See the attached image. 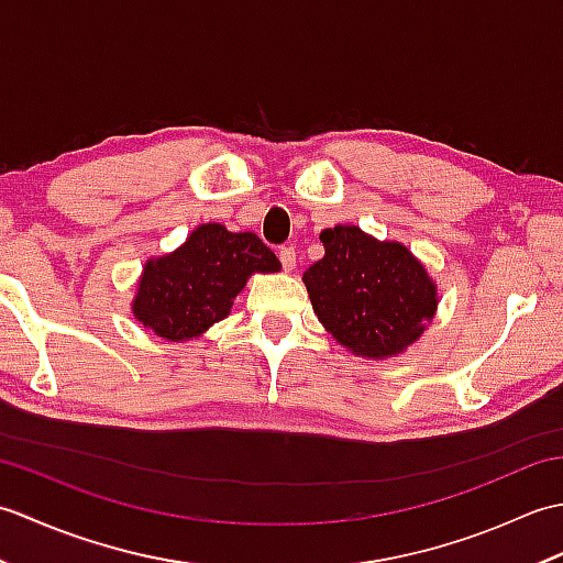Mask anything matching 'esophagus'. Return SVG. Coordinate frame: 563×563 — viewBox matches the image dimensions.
I'll use <instances>...</instances> for the list:
<instances>
[{
    "instance_id": "obj_1",
    "label": "esophagus",
    "mask_w": 563,
    "mask_h": 563,
    "mask_svg": "<svg viewBox=\"0 0 563 563\" xmlns=\"http://www.w3.org/2000/svg\"><path fill=\"white\" fill-rule=\"evenodd\" d=\"M278 256H280L283 268L290 273V271L295 268V263H297V254H295V249H292V246H283V249L278 251Z\"/></svg>"
}]
</instances>
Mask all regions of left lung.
I'll use <instances>...</instances> for the list:
<instances>
[{
  "mask_svg": "<svg viewBox=\"0 0 563 563\" xmlns=\"http://www.w3.org/2000/svg\"><path fill=\"white\" fill-rule=\"evenodd\" d=\"M324 258L302 275L321 324L343 349L367 361L401 355L438 312V285L409 246L355 224L319 234Z\"/></svg>",
  "mask_w": 563,
  "mask_h": 563,
  "instance_id": "8db88e82",
  "label": "left lung"
}]
</instances>
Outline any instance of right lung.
<instances>
[{
    "mask_svg": "<svg viewBox=\"0 0 563 563\" xmlns=\"http://www.w3.org/2000/svg\"><path fill=\"white\" fill-rule=\"evenodd\" d=\"M280 268L254 232H230L220 222H206L181 246L142 266L130 307L140 324L162 341H194L230 317L251 275Z\"/></svg>",
    "mask_w": 563,
    "mask_h": 563,
    "instance_id": "right-lung-1",
    "label": "right lung"
}]
</instances>
